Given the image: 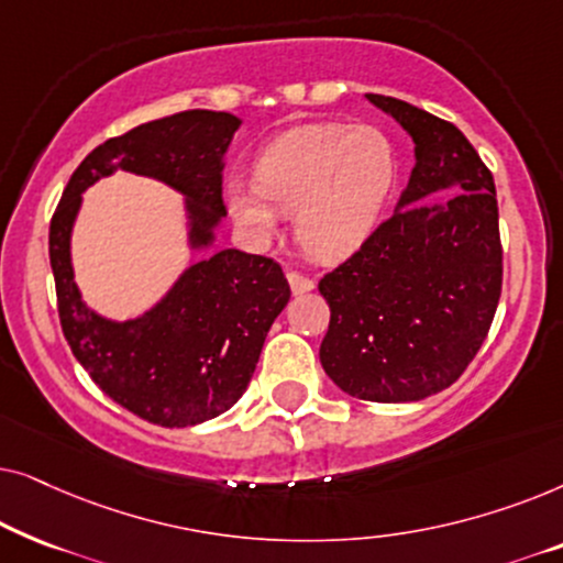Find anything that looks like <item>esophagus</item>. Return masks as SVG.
Returning <instances> with one entry per match:
<instances>
[{"instance_id": "1", "label": "esophagus", "mask_w": 563, "mask_h": 563, "mask_svg": "<svg viewBox=\"0 0 563 563\" xmlns=\"http://www.w3.org/2000/svg\"><path fill=\"white\" fill-rule=\"evenodd\" d=\"M287 279H289V287L295 295H305V291H310L314 287V282L310 279V276H305L299 272H289Z\"/></svg>"}]
</instances>
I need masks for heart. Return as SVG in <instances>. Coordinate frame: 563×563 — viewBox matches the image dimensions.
<instances>
[{"mask_svg": "<svg viewBox=\"0 0 563 563\" xmlns=\"http://www.w3.org/2000/svg\"><path fill=\"white\" fill-rule=\"evenodd\" d=\"M253 179L228 181L230 218L256 243L279 233V212H295V233L314 258H345L379 228L399 179L391 137L374 125L310 122L274 137L253 164Z\"/></svg>", "mask_w": 563, "mask_h": 563, "instance_id": "1", "label": "heart"}]
</instances>
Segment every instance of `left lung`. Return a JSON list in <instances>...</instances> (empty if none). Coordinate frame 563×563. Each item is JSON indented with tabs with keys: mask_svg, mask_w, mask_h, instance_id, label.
Returning <instances> with one entry per match:
<instances>
[{
	"mask_svg": "<svg viewBox=\"0 0 563 563\" xmlns=\"http://www.w3.org/2000/svg\"><path fill=\"white\" fill-rule=\"evenodd\" d=\"M415 141L397 212L318 289L330 305L325 374L366 402H418L451 387L495 320L503 243L495 179L449 120L366 95Z\"/></svg>",
	"mask_w": 563,
	"mask_h": 563,
	"instance_id": "left-lung-1",
	"label": "left lung"
}]
</instances>
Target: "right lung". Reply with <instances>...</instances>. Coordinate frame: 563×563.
<instances>
[{"label": "right lung", "mask_w": 563, "mask_h": 563, "mask_svg": "<svg viewBox=\"0 0 563 563\" xmlns=\"http://www.w3.org/2000/svg\"><path fill=\"white\" fill-rule=\"evenodd\" d=\"M241 125L228 112L187 110L97 145L68 179L51 218V268L60 328L91 382L137 418L187 428L230 410L256 372L266 333L289 302L274 258L235 249L189 266L164 302L130 322H110L81 302L71 225L81 191L114 168L166 181L187 197L191 245L212 241L222 205V153Z\"/></svg>", "instance_id": "1"}]
</instances>
